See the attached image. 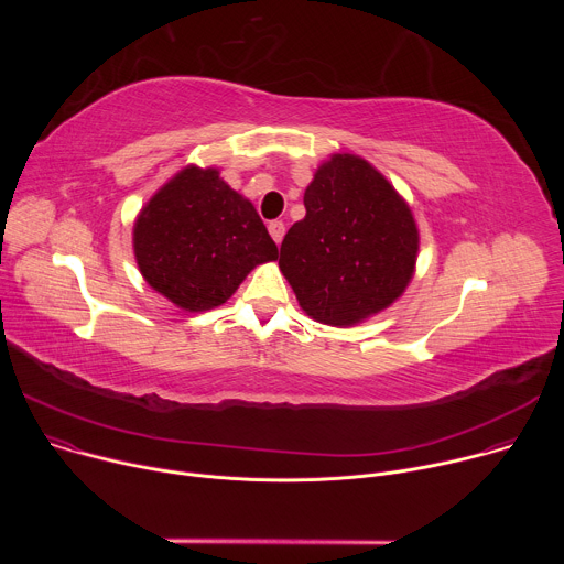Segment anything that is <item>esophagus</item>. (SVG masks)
<instances>
[{
    "label": "esophagus",
    "mask_w": 564,
    "mask_h": 564,
    "mask_svg": "<svg viewBox=\"0 0 564 564\" xmlns=\"http://www.w3.org/2000/svg\"><path fill=\"white\" fill-rule=\"evenodd\" d=\"M268 229H270V236L276 240V243H281L283 236H285V225H283V220H272V223L268 225Z\"/></svg>",
    "instance_id": "esophagus-1"
}]
</instances>
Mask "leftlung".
<instances>
[{"instance_id":"obj_1","label":"left lung","mask_w":564,"mask_h":564,"mask_svg":"<svg viewBox=\"0 0 564 564\" xmlns=\"http://www.w3.org/2000/svg\"><path fill=\"white\" fill-rule=\"evenodd\" d=\"M305 218L281 243L279 268L318 324L357 326L390 307L415 274L420 231L409 203L355 153H335L303 194Z\"/></svg>"}]
</instances>
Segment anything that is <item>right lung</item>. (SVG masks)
Returning a JSON list of instances; mask_svg holds the SVG:
<instances>
[{
    "label": "right lung",
    "mask_w": 564,
    "mask_h": 564,
    "mask_svg": "<svg viewBox=\"0 0 564 564\" xmlns=\"http://www.w3.org/2000/svg\"><path fill=\"white\" fill-rule=\"evenodd\" d=\"M133 252L144 281L187 312L223 305L257 265L279 259L254 205L196 165L140 209Z\"/></svg>",
    "instance_id": "right-lung-1"
}]
</instances>
